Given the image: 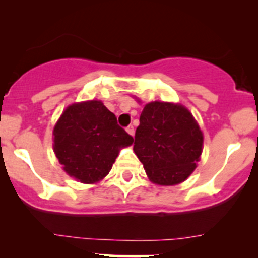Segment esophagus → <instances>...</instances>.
Listing matches in <instances>:
<instances>
[{"label": "esophagus", "instance_id": "1", "mask_svg": "<svg viewBox=\"0 0 258 258\" xmlns=\"http://www.w3.org/2000/svg\"><path fill=\"white\" fill-rule=\"evenodd\" d=\"M126 132L128 133L130 136H133V135H135V127H133L132 125L127 126V127H126Z\"/></svg>", "mask_w": 258, "mask_h": 258}]
</instances>
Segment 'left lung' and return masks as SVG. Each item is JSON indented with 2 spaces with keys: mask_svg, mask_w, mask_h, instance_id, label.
I'll list each match as a JSON object with an SVG mask.
<instances>
[{
  "mask_svg": "<svg viewBox=\"0 0 258 258\" xmlns=\"http://www.w3.org/2000/svg\"><path fill=\"white\" fill-rule=\"evenodd\" d=\"M203 143V132L185 106L152 102L139 117L133 150L153 183L174 185L193 173Z\"/></svg>",
  "mask_w": 258,
  "mask_h": 258,
  "instance_id": "8db88e82",
  "label": "left lung"
}]
</instances>
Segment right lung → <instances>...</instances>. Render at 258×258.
<instances>
[{
  "instance_id": "1",
  "label": "right lung",
  "mask_w": 258,
  "mask_h": 258,
  "mask_svg": "<svg viewBox=\"0 0 258 258\" xmlns=\"http://www.w3.org/2000/svg\"><path fill=\"white\" fill-rule=\"evenodd\" d=\"M53 136V149L63 170L86 184L104 178L121 148L133 143L132 136L117 125L116 116L100 100L68 106Z\"/></svg>"
}]
</instances>
